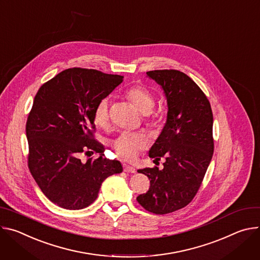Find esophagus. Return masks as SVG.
Returning <instances> with one entry per match:
<instances>
[{
	"instance_id": "34e87169",
	"label": "esophagus",
	"mask_w": 260,
	"mask_h": 260,
	"mask_svg": "<svg viewBox=\"0 0 260 260\" xmlns=\"http://www.w3.org/2000/svg\"><path fill=\"white\" fill-rule=\"evenodd\" d=\"M124 171L126 172H130V174H134V172L136 171L135 168L133 166H130V165H127V164H124Z\"/></svg>"
}]
</instances>
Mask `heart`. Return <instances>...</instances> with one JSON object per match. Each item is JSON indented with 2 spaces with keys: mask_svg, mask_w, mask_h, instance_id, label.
Instances as JSON below:
<instances>
[{
  "mask_svg": "<svg viewBox=\"0 0 260 260\" xmlns=\"http://www.w3.org/2000/svg\"><path fill=\"white\" fill-rule=\"evenodd\" d=\"M126 97L143 114L149 113L155 103L153 93L142 85L132 86L126 92ZM160 114L161 111L157 113V118ZM94 121L100 127L107 125L109 121V100L107 98L97 103L94 109ZM110 146L117 155L125 159H133L139 151L146 149L147 139L136 133L123 132L111 141Z\"/></svg>",
  "mask_w": 260,
  "mask_h": 260,
  "instance_id": "1",
  "label": "heart"
}]
</instances>
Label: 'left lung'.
I'll use <instances>...</instances> for the list:
<instances>
[{
  "label": "left lung",
  "instance_id": "1",
  "mask_svg": "<svg viewBox=\"0 0 260 260\" xmlns=\"http://www.w3.org/2000/svg\"><path fill=\"white\" fill-rule=\"evenodd\" d=\"M163 90L167 102L165 125L152 146L154 161L165 158L163 169H138L151 181L136 199L147 211L163 215L186 207L196 195L214 153L213 112L199 86L178 70L147 72Z\"/></svg>",
  "mask_w": 260,
  "mask_h": 260
}]
</instances>
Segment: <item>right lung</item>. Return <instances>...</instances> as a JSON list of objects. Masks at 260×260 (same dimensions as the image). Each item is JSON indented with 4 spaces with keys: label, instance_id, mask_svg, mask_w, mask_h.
Listing matches in <instances>:
<instances>
[{
    "label": "right lung",
    "instance_id": "add662e5",
    "mask_svg": "<svg viewBox=\"0 0 260 260\" xmlns=\"http://www.w3.org/2000/svg\"><path fill=\"white\" fill-rule=\"evenodd\" d=\"M124 76L94 69L70 68L41 85L27 117L28 168L43 194L66 210H81L98 197L103 181L121 174L118 160L104 158L93 139L94 109ZM95 150L101 156L82 164L78 156Z\"/></svg>",
    "mask_w": 260,
    "mask_h": 260
}]
</instances>
